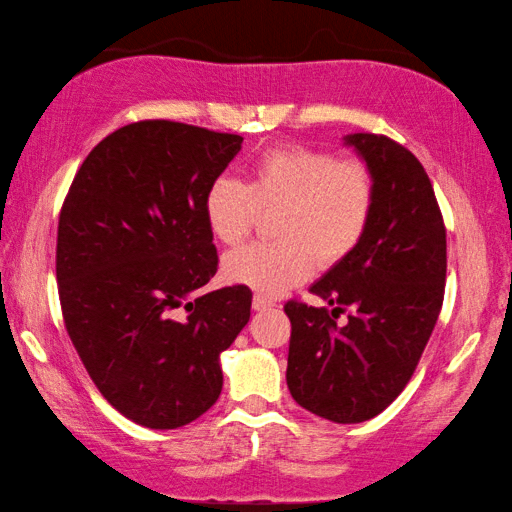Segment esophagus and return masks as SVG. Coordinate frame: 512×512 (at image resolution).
<instances>
[{"label": "esophagus", "mask_w": 512, "mask_h": 512, "mask_svg": "<svg viewBox=\"0 0 512 512\" xmlns=\"http://www.w3.org/2000/svg\"><path fill=\"white\" fill-rule=\"evenodd\" d=\"M271 307H275V300H273V298L262 296V293H255V298H253V309H257V311H264V309H271Z\"/></svg>", "instance_id": "esophagus-1"}]
</instances>
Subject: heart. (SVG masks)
<instances>
[{
	"label": "heart",
	"mask_w": 512,
	"mask_h": 512,
	"mask_svg": "<svg viewBox=\"0 0 512 512\" xmlns=\"http://www.w3.org/2000/svg\"><path fill=\"white\" fill-rule=\"evenodd\" d=\"M377 210V180L366 162L305 144L271 146L250 162L246 185L221 176L203 198L216 241L239 246L259 212L275 214L271 244L239 248L223 259L230 282L277 296L318 264L345 262L366 239Z\"/></svg>",
	"instance_id": "b5f03b06"
}]
</instances>
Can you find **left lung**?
<instances>
[{"instance_id":"1","label":"left lung","mask_w":512,"mask_h":512,"mask_svg":"<svg viewBox=\"0 0 512 512\" xmlns=\"http://www.w3.org/2000/svg\"><path fill=\"white\" fill-rule=\"evenodd\" d=\"M377 180L363 244L309 291L327 307L289 300L287 384L302 409L354 424L375 418L413 377L445 298L447 235L427 171L386 135L345 137ZM339 313L349 323L339 326Z\"/></svg>"}]
</instances>
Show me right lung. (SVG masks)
Returning a JSON list of instances; mask_svg holds the SVG:
<instances>
[{"label": "right lung", "mask_w": 512, "mask_h": 512, "mask_svg": "<svg viewBox=\"0 0 512 512\" xmlns=\"http://www.w3.org/2000/svg\"><path fill=\"white\" fill-rule=\"evenodd\" d=\"M241 135L169 119L101 140L60 207L58 298L99 393L142 427L178 429L219 400V357L250 318L253 293H198L219 268L203 198Z\"/></svg>", "instance_id": "obj_1"}]
</instances>
